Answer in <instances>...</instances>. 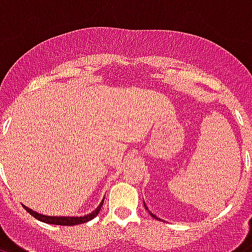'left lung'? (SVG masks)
I'll return each instance as SVG.
<instances>
[{
    "mask_svg": "<svg viewBox=\"0 0 252 252\" xmlns=\"http://www.w3.org/2000/svg\"><path fill=\"white\" fill-rule=\"evenodd\" d=\"M145 210H148V208H147V207H145ZM148 212H150V211H148ZM150 214H151V215H152V216H154L155 219H158V218H156V216H155V215H154V214H152V212H150Z\"/></svg>",
    "mask_w": 252,
    "mask_h": 252,
    "instance_id": "1",
    "label": "left lung"
}]
</instances>
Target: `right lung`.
Listing matches in <instances>:
<instances>
[{
  "label": "right lung",
  "mask_w": 252,
  "mask_h": 252,
  "mask_svg": "<svg viewBox=\"0 0 252 252\" xmlns=\"http://www.w3.org/2000/svg\"><path fill=\"white\" fill-rule=\"evenodd\" d=\"M102 203H104V200H102L100 204H98V207L94 210V211H92L91 214H88V215H84V216H48V215H41V214H38V212L33 211V210H31V208H28V207H25V210H27L29 214H31L32 216H34L36 219H38L40 221H44V223H48V224H56V225H76V224H83V223H87V221H89L91 219H93L94 216L98 215V212H100V210H101L102 207Z\"/></svg>",
  "instance_id": "1"
}]
</instances>
